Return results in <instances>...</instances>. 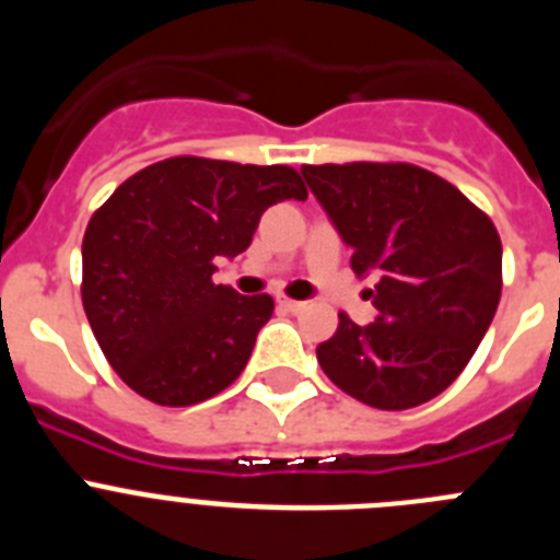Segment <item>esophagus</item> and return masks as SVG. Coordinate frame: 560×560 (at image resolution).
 <instances>
[{
    "mask_svg": "<svg viewBox=\"0 0 560 560\" xmlns=\"http://www.w3.org/2000/svg\"><path fill=\"white\" fill-rule=\"evenodd\" d=\"M277 305L283 311H291V314H300L308 303H300V300H289V296H277Z\"/></svg>",
    "mask_w": 560,
    "mask_h": 560,
    "instance_id": "obj_1",
    "label": "esophagus"
}]
</instances>
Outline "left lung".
Returning <instances> with one entry per match:
<instances>
[{
	"label": "left lung",
	"instance_id": "1",
	"mask_svg": "<svg viewBox=\"0 0 560 560\" xmlns=\"http://www.w3.org/2000/svg\"><path fill=\"white\" fill-rule=\"evenodd\" d=\"M316 201L353 249L375 323L339 328L316 348L336 387L375 409H412L457 378L502 296L493 221L446 179L407 162L303 165Z\"/></svg>",
	"mask_w": 560,
	"mask_h": 560
}]
</instances>
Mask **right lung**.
<instances>
[{
  "label": "right lung",
  "mask_w": 560,
  "mask_h": 560,
  "mask_svg": "<svg viewBox=\"0 0 560 560\" xmlns=\"http://www.w3.org/2000/svg\"><path fill=\"white\" fill-rule=\"evenodd\" d=\"M285 199H308L294 167L173 156L133 173L92 215L83 311L133 393L190 407L244 373L275 303L215 285L212 271L249 249L260 215Z\"/></svg>",
  "instance_id": "right-lung-1"
}]
</instances>
